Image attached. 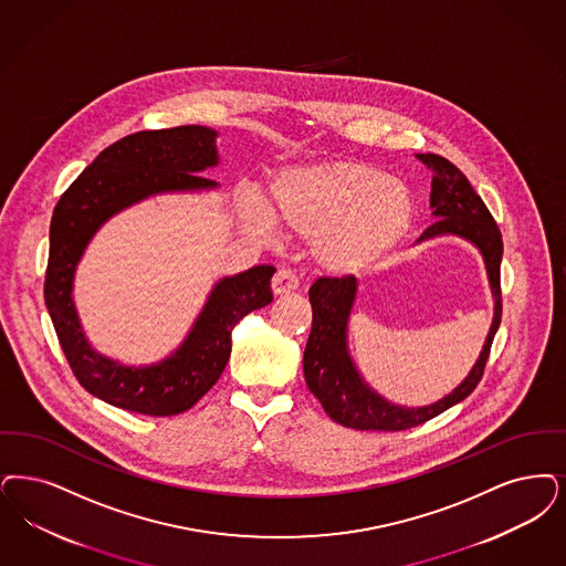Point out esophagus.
<instances>
[{"label": "esophagus", "mask_w": 566, "mask_h": 566, "mask_svg": "<svg viewBox=\"0 0 566 566\" xmlns=\"http://www.w3.org/2000/svg\"><path fill=\"white\" fill-rule=\"evenodd\" d=\"M296 286H298V277L291 270H280L273 275L272 291L275 294L293 293Z\"/></svg>", "instance_id": "1"}]
</instances>
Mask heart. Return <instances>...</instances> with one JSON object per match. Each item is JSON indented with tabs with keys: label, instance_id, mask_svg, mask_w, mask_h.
<instances>
[{
	"label": "heart",
	"instance_id": "heart-1",
	"mask_svg": "<svg viewBox=\"0 0 566 566\" xmlns=\"http://www.w3.org/2000/svg\"><path fill=\"white\" fill-rule=\"evenodd\" d=\"M273 221L298 238H312L317 263L331 272H363L381 261L407 233L415 198L407 182L358 161H322L282 170L272 185ZM244 219L256 231L270 229L259 203H247Z\"/></svg>",
	"mask_w": 566,
	"mask_h": 566
}]
</instances>
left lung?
Segmentation results:
<instances>
[{"label":"left lung","instance_id":"8db88e82","mask_svg":"<svg viewBox=\"0 0 566 566\" xmlns=\"http://www.w3.org/2000/svg\"><path fill=\"white\" fill-rule=\"evenodd\" d=\"M417 158L433 170L431 208L436 223H431L421 240L454 233L482 252L491 289L495 294V317L486 343L480 352L468 379L440 402L423 408H402L389 405L379 394L364 384L352 363L345 345V331L352 303L356 298V277H317L310 289L312 303V333L303 354V373L310 391L319 400L326 415L345 428L354 430L405 431L417 428L447 408L465 400L480 384L491 345L501 324V254L503 240L489 208L480 200L465 175L447 158L436 154H417Z\"/></svg>","mask_w":566,"mask_h":566}]
</instances>
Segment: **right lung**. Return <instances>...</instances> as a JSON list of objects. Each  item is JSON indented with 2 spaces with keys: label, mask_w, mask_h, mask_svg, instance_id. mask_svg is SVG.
Segmentation results:
<instances>
[{
  "label": "right lung",
  "mask_w": 566,
  "mask_h": 566,
  "mask_svg": "<svg viewBox=\"0 0 566 566\" xmlns=\"http://www.w3.org/2000/svg\"><path fill=\"white\" fill-rule=\"evenodd\" d=\"M217 133L177 126L124 136L103 149L69 185L50 221L44 298L59 343L80 385L92 396L149 417H172L193 407L219 381L231 352V331L273 301L272 265L223 277L181 347L164 363L128 368L92 352L73 305V273L94 231L122 208L161 191L206 189L198 175L214 166Z\"/></svg>",
  "instance_id": "right-lung-1"
}]
</instances>
